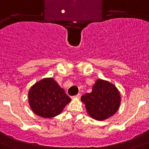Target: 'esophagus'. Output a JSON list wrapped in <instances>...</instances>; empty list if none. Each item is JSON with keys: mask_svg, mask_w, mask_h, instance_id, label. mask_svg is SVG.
<instances>
[{"mask_svg": "<svg viewBox=\"0 0 149 149\" xmlns=\"http://www.w3.org/2000/svg\"><path fill=\"white\" fill-rule=\"evenodd\" d=\"M80 97H81V94L79 93L78 94H77L76 96H74V97H73V98H78V99H79V98H80Z\"/></svg>", "mask_w": 149, "mask_h": 149, "instance_id": "obj_1", "label": "esophagus"}]
</instances>
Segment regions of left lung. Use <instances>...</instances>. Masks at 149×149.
<instances>
[{
  "label": "left lung",
  "mask_w": 149,
  "mask_h": 149,
  "mask_svg": "<svg viewBox=\"0 0 149 149\" xmlns=\"http://www.w3.org/2000/svg\"><path fill=\"white\" fill-rule=\"evenodd\" d=\"M89 115L98 120L107 119L117 112L120 103L119 91L113 84L97 79L91 93L81 97Z\"/></svg>",
  "instance_id": "1"
}]
</instances>
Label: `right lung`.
Segmentation results:
<instances>
[{
    "label": "right lung",
    "instance_id": "add662e5",
    "mask_svg": "<svg viewBox=\"0 0 149 149\" xmlns=\"http://www.w3.org/2000/svg\"><path fill=\"white\" fill-rule=\"evenodd\" d=\"M70 100L71 98L52 78H45L36 83L29 93L31 110L45 118L58 115Z\"/></svg>",
    "mask_w": 149,
    "mask_h": 149
}]
</instances>
